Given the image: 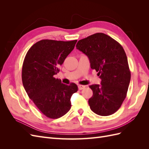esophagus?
Wrapping results in <instances>:
<instances>
[{
    "instance_id": "1",
    "label": "esophagus",
    "mask_w": 149,
    "mask_h": 149,
    "mask_svg": "<svg viewBox=\"0 0 149 149\" xmlns=\"http://www.w3.org/2000/svg\"><path fill=\"white\" fill-rule=\"evenodd\" d=\"M86 86L84 85H78V89L79 90H82Z\"/></svg>"
}]
</instances>
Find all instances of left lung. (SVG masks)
Returning a JSON list of instances; mask_svg holds the SVG:
<instances>
[{
	"label": "left lung",
	"instance_id": "left-lung-1",
	"mask_svg": "<svg viewBox=\"0 0 149 149\" xmlns=\"http://www.w3.org/2000/svg\"><path fill=\"white\" fill-rule=\"evenodd\" d=\"M76 48L86 55L91 68L98 72L101 85L89 88L93 94L88 101L91 109L107 116L118 111L127 95L130 71L127 56L120 44L103 33L79 40Z\"/></svg>",
	"mask_w": 149,
	"mask_h": 149
}]
</instances>
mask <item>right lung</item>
I'll use <instances>...</instances> for the list:
<instances>
[{
  "instance_id": "right-lung-1",
  "label": "right lung",
  "mask_w": 149,
  "mask_h": 149,
  "mask_svg": "<svg viewBox=\"0 0 149 149\" xmlns=\"http://www.w3.org/2000/svg\"><path fill=\"white\" fill-rule=\"evenodd\" d=\"M76 42L42 40L26 54L22 83L30 100L47 118L58 119L66 114L71 109L72 94L78 91L76 84L66 85L54 77Z\"/></svg>"
}]
</instances>
